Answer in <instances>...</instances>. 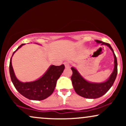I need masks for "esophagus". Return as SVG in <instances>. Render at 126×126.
Masks as SVG:
<instances>
[{
  "label": "esophagus",
  "instance_id": "esophagus-1",
  "mask_svg": "<svg viewBox=\"0 0 126 126\" xmlns=\"http://www.w3.org/2000/svg\"><path fill=\"white\" fill-rule=\"evenodd\" d=\"M65 67L66 68H69L70 67V63L69 62H65L64 63Z\"/></svg>",
  "mask_w": 126,
  "mask_h": 126
}]
</instances>
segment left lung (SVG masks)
<instances>
[{"mask_svg":"<svg viewBox=\"0 0 126 126\" xmlns=\"http://www.w3.org/2000/svg\"><path fill=\"white\" fill-rule=\"evenodd\" d=\"M98 44L107 46L111 49L114 55V67L110 77L108 79L103 82L95 83L86 80L84 79L81 75L79 73L78 70L74 67H72L71 69L73 72V74L71 77V80L76 94L80 96L88 99H95L102 96L108 92L111 86L113 85L117 75V61L113 49L112 48L110 44L104 43L99 40H95Z\"/></svg>","mask_w":126,"mask_h":126,"instance_id":"8db88e82","label":"left lung"}]
</instances>
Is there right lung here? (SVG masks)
Masks as SVG:
<instances>
[{"mask_svg":"<svg viewBox=\"0 0 126 126\" xmlns=\"http://www.w3.org/2000/svg\"><path fill=\"white\" fill-rule=\"evenodd\" d=\"M25 44H21L13 53L9 64V73L11 80L16 90L22 95L31 100L41 101L50 96L56 87L57 79L64 69V65H51L44 74L34 81L22 82L16 77L12 65V58L19 48Z\"/></svg>","mask_w":126,"mask_h":126,"instance_id":"right-lung-1","label":"right lung"}]
</instances>
